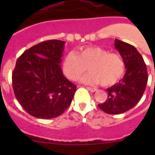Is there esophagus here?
Listing matches in <instances>:
<instances>
[{
	"label": "esophagus",
	"instance_id": "obj_1",
	"mask_svg": "<svg viewBox=\"0 0 155 155\" xmlns=\"http://www.w3.org/2000/svg\"><path fill=\"white\" fill-rule=\"evenodd\" d=\"M87 89L91 92H95L97 89L95 88V87H87Z\"/></svg>",
	"mask_w": 155,
	"mask_h": 155
}]
</instances>
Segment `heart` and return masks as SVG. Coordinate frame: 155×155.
Here are the masks:
<instances>
[{
    "mask_svg": "<svg viewBox=\"0 0 155 155\" xmlns=\"http://www.w3.org/2000/svg\"><path fill=\"white\" fill-rule=\"evenodd\" d=\"M88 67L90 72L84 75L80 82L87 85L101 83L110 86L120 80L125 71V62L121 54L109 53L98 46L81 48L76 53H68L63 62L65 75L76 80Z\"/></svg>",
    "mask_w": 155,
    "mask_h": 155,
    "instance_id": "b5f03b06",
    "label": "heart"
}]
</instances>
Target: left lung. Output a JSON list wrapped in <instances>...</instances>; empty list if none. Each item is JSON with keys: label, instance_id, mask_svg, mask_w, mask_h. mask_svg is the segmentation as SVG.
Returning <instances> with one entry per match:
<instances>
[{"label": "left lung", "instance_id": "left-lung-1", "mask_svg": "<svg viewBox=\"0 0 155 155\" xmlns=\"http://www.w3.org/2000/svg\"><path fill=\"white\" fill-rule=\"evenodd\" d=\"M115 47L125 62L126 73L118 84L107 89L108 98L98 107L112 115L124 113L135 107L144 94L148 73L143 56L132 45L115 39Z\"/></svg>", "mask_w": 155, "mask_h": 155}]
</instances>
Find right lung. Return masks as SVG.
<instances>
[{
	"instance_id": "1",
	"label": "right lung",
	"mask_w": 155,
	"mask_h": 155,
	"mask_svg": "<svg viewBox=\"0 0 155 155\" xmlns=\"http://www.w3.org/2000/svg\"><path fill=\"white\" fill-rule=\"evenodd\" d=\"M65 41L42 42L17 60L12 75L14 94L25 110L43 119L61 115L71 104L76 86L63 75Z\"/></svg>"
}]
</instances>
